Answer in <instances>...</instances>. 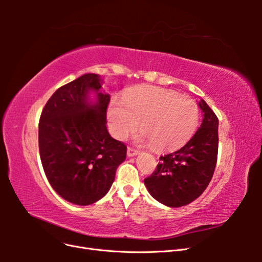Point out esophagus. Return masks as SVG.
Listing matches in <instances>:
<instances>
[{
  "instance_id": "obj_1",
  "label": "esophagus",
  "mask_w": 262,
  "mask_h": 262,
  "mask_svg": "<svg viewBox=\"0 0 262 262\" xmlns=\"http://www.w3.org/2000/svg\"><path fill=\"white\" fill-rule=\"evenodd\" d=\"M139 153H140L139 150L134 149V148H132V147H128V149H126V155H128L129 157H133V156H136V155H138Z\"/></svg>"
}]
</instances>
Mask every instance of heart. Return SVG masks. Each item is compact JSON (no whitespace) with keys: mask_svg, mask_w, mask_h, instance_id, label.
Returning <instances> with one entry per match:
<instances>
[{"mask_svg":"<svg viewBox=\"0 0 262 262\" xmlns=\"http://www.w3.org/2000/svg\"><path fill=\"white\" fill-rule=\"evenodd\" d=\"M195 101L157 86H142L126 93L123 101L115 99L108 109L114 137L124 140L136 132L141 121L142 140L157 149L184 146L199 125Z\"/></svg>","mask_w":262,"mask_h":262,"instance_id":"heart-1","label":"heart"}]
</instances>
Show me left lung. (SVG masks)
Here are the masks:
<instances>
[{
    "instance_id": "8db88e82",
    "label": "left lung",
    "mask_w": 262,
    "mask_h": 262,
    "mask_svg": "<svg viewBox=\"0 0 262 262\" xmlns=\"http://www.w3.org/2000/svg\"><path fill=\"white\" fill-rule=\"evenodd\" d=\"M200 128L176 152L161 156L155 171L144 179L154 199L170 208L187 205L200 196L213 177L217 160L219 119L203 99Z\"/></svg>"
}]
</instances>
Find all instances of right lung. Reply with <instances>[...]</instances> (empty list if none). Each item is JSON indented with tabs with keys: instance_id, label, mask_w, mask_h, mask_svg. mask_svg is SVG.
Returning a JSON list of instances; mask_svg holds the SVG:
<instances>
[{
	"instance_id": "right-lung-1",
	"label": "right lung",
	"mask_w": 262,
	"mask_h": 262,
	"mask_svg": "<svg viewBox=\"0 0 262 262\" xmlns=\"http://www.w3.org/2000/svg\"><path fill=\"white\" fill-rule=\"evenodd\" d=\"M99 75L87 73L61 86L39 120V153L51 187L63 199L89 205L106 195L126 146L110 137L106 113L110 101L101 93ZM97 101L89 99V92Z\"/></svg>"
}]
</instances>
